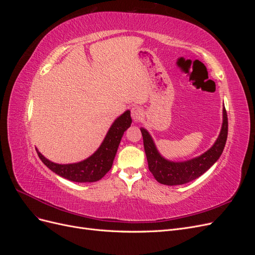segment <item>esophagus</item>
Returning <instances> with one entry per match:
<instances>
[{"instance_id":"obj_1","label":"esophagus","mask_w":255,"mask_h":255,"mask_svg":"<svg viewBox=\"0 0 255 255\" xmlns=\"http://www.w3.org/2000/svg\"><path fill=\"white\" fill-rule=\"evenodd\" d=\"M130 115H132V118L134 119V121H138L142 118L143 111L140 106H135L130 110Z\"/></svg>"}]
</instances>
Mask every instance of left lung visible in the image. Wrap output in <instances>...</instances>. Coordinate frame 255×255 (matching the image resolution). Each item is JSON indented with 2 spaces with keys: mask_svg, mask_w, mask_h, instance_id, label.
Listing matches in <instances>:
<instances>
[{
  "mask_svg": "<svg viewBox=\"0 0 255 255\" xmlns=\"http://www.w3.org/2000/svg\"><path fill=\"white\" fill-rule=\"evenodd\" d=\"M140 130L149 170L155 177V180L160 184L170 185V186L182 185L201 176L220 157L223 149H225L228 137V115L226 109H223L222 128L219 137L212 148L203 153L202 155L187 161H181V163H174V161L161 157L150 134L143 128H141Z\"/></svg>",
  "mask_w": 255,
  "mask_h": 255,
  "instance_id": "obj_1",
  "label": "left lung"
}]
</instances>
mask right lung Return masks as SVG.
Returning a JSON list of instances; mask_svg holds the SVG:
<instances>
[{"label": "right lung", "mask_w": 255, "mask_h": 255, "mask_svg": "<svg viewBox=\"0 0 255 255\" xmlns=\"http://www.w3.org/2000/svg\"><path fill=\"white\" fill-rule=\"evenodd\" d=\"M130 123H132L130 113L129 111H127L113 123L104 141L95 154H92L90 157L80 161V163L68 165L55 164L37 151L38 156L53 172L65 177L67 180L78 183L97 182L101 180L110 171L123 133L130 127Z\"/></svg>", "instance_id": "add662e5"}]
</instances>
